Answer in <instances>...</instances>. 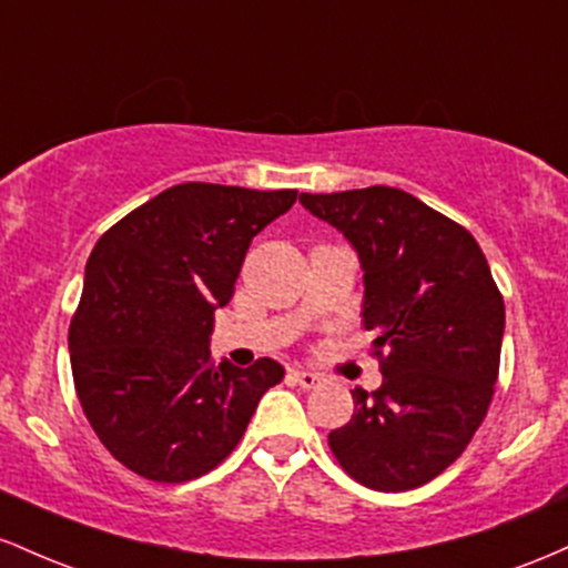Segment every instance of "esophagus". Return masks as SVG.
Here are the masks:
<instances>
[{
	"instance_id": "esophagus-1",
	"label": "esophagus",
	"mask_w": 568,
	"mask_h": 568,
	"mask_svg": "<svg viewBox=\"0 0 568 568\" xmlns=\"http://www.w3.org/2000/svg\"><path fill=\"white\" fill-rule=\"evenodd\" d=\"M290 375H292V381L303 388H316L318 384H322V375L311 373V369H292Z\"/></svg>"
}]
</instances>
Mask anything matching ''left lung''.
I'll use <instances>...</instances> for the list:
<instances>
[{
	"label": "left lung",
	"mask_w": 568,
	"mask_h": 568,
	"mask_svg": "<svg viewBox=\"0 0 568 568\" xmlns=\"http://www.w3.org/2000/svg\"><path fill=\"white\" fill-rule=\"evenodd\" d=\"M362 265L365 329L384 384L356 388L354 416L329 448L354 480L410 490L462 456L486 418L499 375L505 301L477 241L397 187L301 193Z\"/></svg>",
	"instance_id": "obj_1"
}]
</instances>
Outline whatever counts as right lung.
Returning a JSON list of instances; mask_svg holds the SVG:
<instances>
[{"label": "right lung", "mask_w": 568, "mask_h": 568, "mask_svg": "<svg viewBox=\"0 0 568 568\" xmlns=\"http://www.w3.org/2000/svg\"><path fill=\"white\" fill-rule=\"evenodd\" d=\"M295 201L297 190L176 184L93 246L69 327L74 388L104 448L146 480L214 469L284 378L267 356L216 367L209 341L252 239Z\"/></svg>", "instance_id": "1"}]
</instances>
